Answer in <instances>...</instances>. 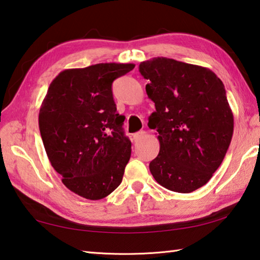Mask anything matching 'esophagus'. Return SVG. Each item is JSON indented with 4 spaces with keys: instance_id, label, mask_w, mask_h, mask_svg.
Masks as SVG:
<instances>
[{
    "instance_id": "1",
    "label": "esophagus",
    "mask_w": 260,
    "mask_h": 260,
    "mask_svg": "<svg viewBox=\"0 0 260 260\" xmlns=\"http://www.w3.org/2000/svg\"><path fill=\"white\" fill-rule=\"evenodd\" d=\"M144 135H146V132H144V131H140V132H138V133H135L133 135L134 142H139V141H141L144 138Z\"/></svg>"
}]
</instances>
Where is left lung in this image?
<instances>
[{
  "label": "left lung",
  "instance_id": "8db88e82",
  "mask_svg": "<svg viewBox=\"0 0 260 260\" xmlns=\"http://www.w3.org/2000/svg\"><path fill=\"white\" fill-rule=\"evenodd\" d=\"M139 70L156 108L148 122L160 144L149 164L152 177L177 192L203 187L225 158L234 131L225 86L209 69L165 57L142 61Z\"/></svg>",
  "mask_w": 260,
  "mask_h": 260
}]
</instances>
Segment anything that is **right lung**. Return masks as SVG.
<instances>
[{
	"label": "right lung",
	"instance_id": "obj_1",
	"mask_svg": "<svg viewBox=\"0 0 260 260\" xmlns=\"http://www.w3.org/2000/svg\"><path fill=\"white\" fill-rule=\"evenodd\" d=\"M134 67L101 63L64 70L41 104L39 127L47 156L65 187L83 199H104L121 183L132 143L112 82Z\"/></svg>",
	"mask_w": 260,
	"mask_h": 260
}]
</instances>
